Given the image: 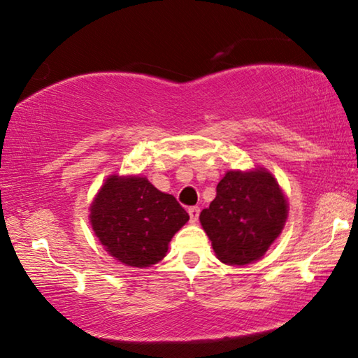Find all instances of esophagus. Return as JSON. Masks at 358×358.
<instances>
[{"label":"esophagus","mask_w":358,"mask_h":358,"mask_svg":"<svg viewBox=\"0 0 358 358\" xmlns=\"http://www.w3.org/2000/svg\"><path fill=\"white\" fill-rule=\"evenodd\" d=\"M199 212H201V209H199V207H197V206L189 207V209H188V213H189L191 222H193V223H196V222H197V218H199Z\"/></svg>","instance_id":"obj_1"}]
</instances>
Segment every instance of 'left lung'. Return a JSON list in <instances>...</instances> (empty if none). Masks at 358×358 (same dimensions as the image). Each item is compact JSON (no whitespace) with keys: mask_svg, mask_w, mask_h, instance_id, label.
Wrapping results in <instances>:
<instances>
[{"mask_svg":"<svg viewBox=\"0 0 358 358\" xmlns=\"http://www.w3.org/2000/svg\"><path fill=\"white\" fill-rule=\"evenodd\" d=\"M287 204L278 183L265 170L228 172L217 196L201 212V223L217 257L228 265H246L262 257L278 238Z\"/></svg>","mask_w":358,"mask_h":358,"instance_id":"8db88e82","label":"left lung"}]
</instances>
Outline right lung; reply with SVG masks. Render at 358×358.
<instances>
[{"instance_id": "right-lung-1", "label": "right lung", "mask_w": 358, "mask_h": 358, "mask_svg": "<svg viewBox=\"0 0 358 358\" xmlns=\"http://www.w3.org/2000/svg\"><path fill=\"white\" fill-rule=\"evenodd\" d=\"M90 220L112 257L141 268L164 259L170 239L189 215L172 194L146 178L110 177L96 196Z\"/></svg>"}]
</instances>
